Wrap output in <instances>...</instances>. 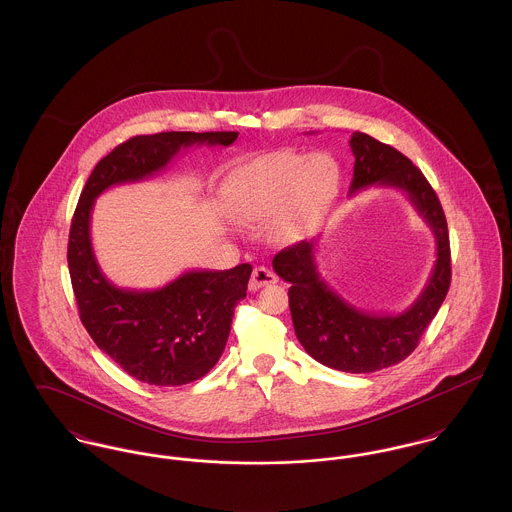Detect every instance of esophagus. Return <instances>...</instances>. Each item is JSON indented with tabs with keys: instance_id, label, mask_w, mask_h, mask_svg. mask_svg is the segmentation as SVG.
Returning <instances> with one entry per match:
<instances>
[{
	"instance_id": "34e87169",
	"label": "esophagus",
	"mask_w": 512,
	"mask_h": 512,
	"mask_svg": "<svg viewBox=\"0 0 512 512\" xmlns=\"http://www.w3.org/2000/svg\"><path fill=\"white\" fill-rule=\"evenodd\" d=\"M278 278L276 274L267 267H255L251 272V280H249V290L251 292H257L259 288L268 286V284H274Z\"/></svg>"
}]
</instances>
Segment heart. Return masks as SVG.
I'll return each mask as SVG.
<instances>
[{
  "mask_svg": "<svg viewBox=\"0 0 512 512\" xmlns=\"http://www.w3.org/2000/svg\"><path fill=\"white\" fill-rule=\"evenodd\" d=\"M338 180V165L326 153H268L232 174L226 205L236 219L253 224L274 217L290 199V209L272 226V238L288 242L295 232V209L326 201Z\"/></svg>",
  "mask_w": 512,
  "mask_h": 512,
  "instance_id": "b5f03b06",
  "label": "heart"
}]
</instances>
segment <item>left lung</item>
I'll list each match as a JSON object with an SVG mask.
<instances>
[{"instance_id": "left-lung-1", "label": "left lung", "mask_w": 512, "mask_h": 512, "mask_svg": "<svg viewBox=\"0 0 512 512\" xmlns=\"http://www.w3.org/2000/svg\"><path fill=\"white\" fill-rule=\"evenodd\" d=\"M349 146L355 155L349 195L368 186L401 190L434 232L436 265L428 284L407 311L374 315L355 309L324 282L315 261L317 240L282 249L272 268L290 284L293 328L305 351L324 366L365 374L397 365L413 353L449 292L451 251L438 195L413 161L365 132H353Z\"/></svg>"}]
</instances>
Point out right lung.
<instances>
[{
    "label": "right lung",
    "mask_w": 512,
    "mask_h": 512,
    "mask_svg": "<svg viewBox=\"0 0 512 512\" xmlns=\"http://www.w3.org/2000/svg\"><path fill=\"white\" fill-rule=\"evenodd\" d=\"M238 132H159L134 136L90 174L69 234V272L84 328L122 370L149 386H184L203 378L224 351L234 309L247 295L251 265L188 270L159 290L117 288L101 272L90 219L107 188L163 171L186 147L234 144Z\"/></svg>",
    "instance_id": "1"
}]
</instances>
